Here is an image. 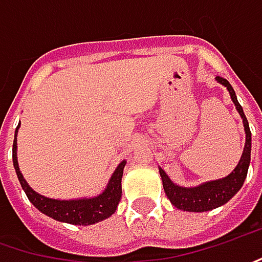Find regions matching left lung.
Returning <instances> with one entry per match:
<instances>
[{
    "label": "left lung",
    "mask_w": 262,
    "mask_h": 262,
    "mask_svg": "<svg viewBox=\"0 0 262 262\" xmlns=\"http://www.w3.org/2000/svg\"><path fill=\"white\" fill-rule=\"evenodd\" d=\"M216 82L225 86L230 92V97L233 100L235 110L238 112L240 118L243 119V126H245V134H246V141H245V147H243V154L240 157L238 164L235 165L233 171L222 179H216L210 182H204L201 185L191 186V188H185V186H179L178 183H174L171 179L167 176V173L158 167L159 174L162 179V186L165 191L167 198L171 201V204L174 207H178L180 210L185 212H209L213 210L216 207L224 206L227 201H230L243 186V182L248 176V168L251 164V129H249V123L248 119L243 113L242 105L237 101L235 92H234L233 86L227 79H222L219 76H216Z\"/></svg>",
    "instance_id": "left-lung-1"
}]
</instances>
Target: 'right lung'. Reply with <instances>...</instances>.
<instances>
[{"label":"right lung","instance_id":"1","mask_svg":"<svg viewBox=\"0 0 262 262\" xmlns=\"http://www.w3.org/2000/svg\"><path fill=\"white\" fill-rule=\"evenodd\" d=\"M20 123L17 125L14 131V141H13V165L16 170L17 179L22 185V189L28 196V200L41 212L49 217L67 222L71 225H92L97 222H101L104 219L110 217L116 212L118 204L122 196V174L126 161H122L113 171L112 178L108 180L105 189L101 194L89 198H76V200H55L49 196L41 195L35 192L28 182L24 179V174L20 173L19 162H17V129Z\"/></svg>","mask_w":262,"mask_h":262}]
</instances>
